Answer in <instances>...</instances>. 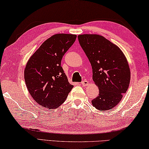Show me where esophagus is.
<instances>
[{"label":"esophagus","mask_w":149,"mask_h":149,"mask_svg":"<svg viewBox=\"0 0 149 149\" xmlns=\"http://www.w3.org/2000/svg\"><path fill=\"white\" fill-rule=\"evenodd\" d=\"M88 84V82L86 80H84V81H83L81 82V85L83 86H87Z\"/></svg>","instance_id":"1"}]
</instances>
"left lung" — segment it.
Returning a JSON list of instances; mask_svg holds the SVG:
<instances>
[{
	"label": "left lung",
	"instance_id": "8db88e82",
	"mask_svg": "<svg viewBox=\"0 0 149 149\" xmlns=\"http://www.w3.org/2000/svg\"><path fill=\"white\" fill-rule=\"evenodd\" d=\"M78 40L91 64L93 79L99 88L92 104L100 111L112 109L123 98L130 81L126 56L117 45L100 35H79Z\"/></svg>",
	"mask_w": 149,
	"mask_h": 149
}]
</instances>
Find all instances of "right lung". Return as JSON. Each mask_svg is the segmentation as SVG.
Masks as SVG:
<instances>
[{
  "instance_id": "1",
  "label": "right lung",
  "mask_w": 149,
  "mask_h": 149,
  "mask_svg": "<svg viewBox=\"0 0 149 149\" xmlns=\"http://www.w3.org/2000/svg\"><path fill=\"white\" fill-rule=\"evenodd\" d=\"M76 37L70 34L53 35L43 43L26 64L24 76L26 87L32 98L42 107H58L74 86L61 64Z\"/></svg>"
}]
</instances>
